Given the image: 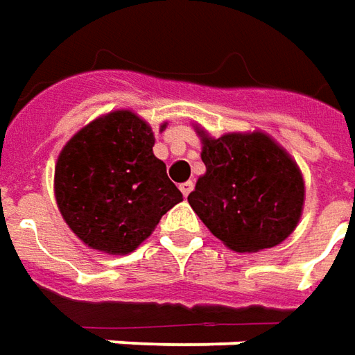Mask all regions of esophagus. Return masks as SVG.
Instances as JSON below:
<instances>
[{"instance_id": "1", "label": "esophagus", "mask_w": 355, "mask_h": 355, "mask_svg": "<svg viewBox=\"0 0 355 355\" xmlns=\"http://www.w3.org/2000/svg\"><path fill=\"white\" fill-rule=\"evenodd\" d=\"M180 189H182L183 197H187V195H189V193H191V191H193V182H185V183H182V185H180Z\"/></svg>"}]
</instances>
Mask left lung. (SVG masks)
<instances>
[{
    "mask_svg": "<svg viewBox=\"0 0 355 355\" xmlns=\"http://www.w3.org/2000/svg\"><path fill=\"white\" fill-rule=\"evenodd\" d=\"M201 140L205 173L187 201L227 248L254 254L282 244L293 232L305 205V180L291 154L263 130Z\"/></svg>",
    "mask_w": 355,
    "mask_h": 355,
    "instance_id": "left-lung-1",
    "label": "left lung"
}]
</instances>
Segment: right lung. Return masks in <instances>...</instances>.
Segmentation results:
<instances>
[{
  "instance_id": "right-lung-1",
  "label": "right lung",
  "mask_w": 355,
  "mask_h": 355,
  "mask_svg": "<svg viewBox=\"0 0 355 355\" xmlns=\"http://www.w3.org/2000/svg\"><path fill=\"white\" fill-rule=\"evenodd\" d=\"M168 123H162L160 132ZM154 130L130 109L97 116L64 144L54 166L62 218L87 248L125 256L154 232L182 191L152 152Z\"/></svg>"
}]
</instances>
